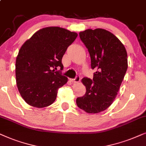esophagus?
<instances>
[{"mask_svg":"<svg viewBox=\"0 0 146 146\" xmlns=\"http://www.w3.org/2000/svg\"><path fill=\"white\" fill-rule=\"evenodd\" d=\"M80 79H81L80 77H79V75H77V76L75 77V79H70V81H71V82H73V83H78V82H79V81H80Z\"/></svg>","mask_w":146,"mask_h":146,"instance_id":"1","label":"esophagus"}]
</instances>
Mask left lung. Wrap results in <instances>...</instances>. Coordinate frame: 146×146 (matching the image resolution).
Instances as JSON below:
<instances>
[{
    "mask_svg": "<svg viewBox=\"0 0 146 146\" xmlns=\"http://www.w3.org/2000/svg\"><path fill=\"white\" fill-rule=\"evenodd\" d=\"M90 55L91 67L96 71L93 78L82 79L86 93L77 98V106L89 113L108 109L116 98L127 69V55L121 42L103 29L79 33Z\"/></svg>",
    "mask_w": 146,
    "mask_h": 146,
    "instance_id": "8db88e82",
    "label": "left lung"
}]
</instances>
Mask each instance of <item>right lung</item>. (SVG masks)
Segmentation results:
<instances>
[{
	"mask_svg": "<svg viewBox=\"0 0 146 146\" xmlns=\"http://www.w3.org/2000/svg\"><path fill=\"white\" fill-rule=\"evenodd\" d=\"M75 32L58 27L40 29L19 50L15 65L17 85L27 104L42 108L51 105L60 87L67 82L62 75V58L77 38ZM57 67L59 71H55Z\"/></svg>",
	"mask_w": 146,
	"mask_h": 146,
	"instance_id": "1",
	"label": "right lung"
}]
</instances>
